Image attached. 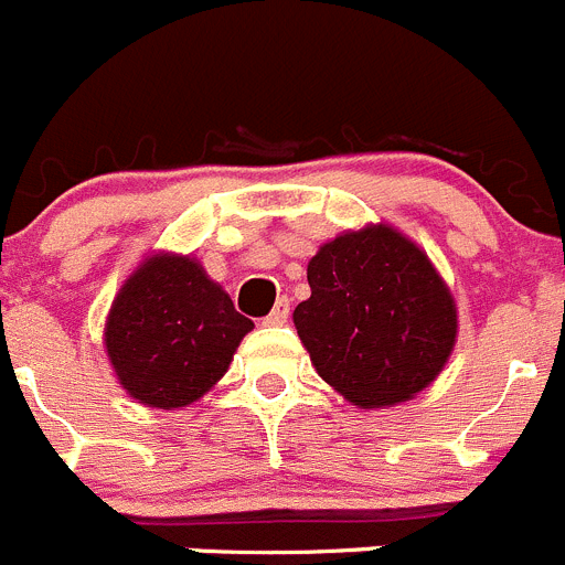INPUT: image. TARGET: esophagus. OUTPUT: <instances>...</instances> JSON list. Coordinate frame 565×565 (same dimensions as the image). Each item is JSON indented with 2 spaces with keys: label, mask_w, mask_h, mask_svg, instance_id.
I'll return each mask as SVG.
<instances>
[{
  "label": "esophagus",
  "mask_w": 565,
  "mask_h": 565,
  "mask_svg": "<svg viewBox=\"0 0 565 565\" xmlns=\"http://www.w3.org/2000/svg\"><path fill=\"white\" fill-rule=\"evenodd\" d=\"M287 318H289V301L287 298H281V301L273 307V312L264 318V323H267V327H284V323H287Z\"/></svg>",
  "instance_id": "1"
}]
</instances>
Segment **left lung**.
Here are the masks:
<instances>
[{
  "mask_svg": "<svg viewBox=\"0 0 565 565\" xmlns=\"http://www.w3.org/2000/svg\"><path fill=\"white\" fill-rule=\"evenodd\" d=\"M298 338L334 391L383 408L428 388L456 343V301L430 258L388 225L349 231L307 267Z\"/></svg>",
  "mask_w": 565,
  "mask_h": 565,
  "instance_id": "left-lung-1",
  "label": "left lung"
}]
</instances>
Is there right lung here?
I'll use <instances>...</instances> for the list:
<instances>
[{"instance_id":"obj_1","label":"right lung","mask_w":565,"mask_h":565,"mask_svg":"<svg viewBox=\"0 0 565 565\" xmlns=\"http://www.w3.org/2000/svg\"><path fill=\"white\" fill-rule=\"evenodd\" d=\"M253 329L191 256L154 253L120 287L104 340L126 394L149 408H185L225 377Z\"/></svg>"}]
</instances>
